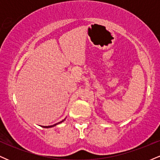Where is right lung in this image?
<instances>
[{
    "label": "right lung",
    "mask_w": 160,
    "mask_h": 160,
    "mask_svg": "<svg viewBox=\"0 0 160 160\" xmlns=\"http://www.w3.org/2000/svg\"><path fill=\"white\" fill-rule=\"evenodd\" d=\"M65 119H64V120H62L61 122H58V123H56V124L52 125V126H42V127H43V128H51V127H53V126H56V125H58V124L61 123V122H64V121H65Z\"/></svg>",
    "instance_id": "right-lung-1"
}]
</instances>
